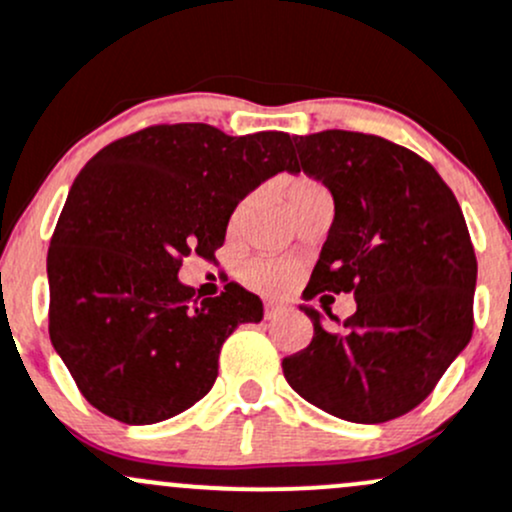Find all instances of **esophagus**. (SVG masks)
I'll list each match as a JSON object with an SVG mask.
<instances>
[{"label":"esophagus","mask_w":512,"mask_h":512,"mask_svg":"<svg viewBox=\"0 0 512 512\" xmlns=\"http://www.w3.org/2000/svg\"><path fill=\"white\" fill-rule=\"evenodd\" d=\"M287 311L289 309L284 304H277V301H267V304H265V319L272 321V319H277V316L287 314Z\"/></svg>","instance_id":"esophagus-1"}]
</instances>
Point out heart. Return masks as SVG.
I'll return each mask as SVG.
<instances>
[{
  "instance_id": "obj_1",
  "label": "heart",
  "mask_w": 512,
  "mask_h": 512,
  "mask_svg": "<svg viewBox=\"0 0 512 512\" xmlns=\"http://www.w3.org/2000/svg\"><path fill=\"white\" fill-rule=\"evenodd\" d=\"M319 184L306 176H299L292 184L287 186V196H297V193L306 191V188H316ZM297 265L289 260H274V257H260V260H252L250 265L245 267V279L255 289L265 294H282L297 282Z\"/></svg>"
}]
</instances>
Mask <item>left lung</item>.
<instances>
[{"instance_id": "left-lung-1", "label": "left lung", "mask_w": 512, "mask_h": 512, "mask_svg": "<svg viewBox=\"0 0 512 512\" xmlns=\"http://www.w3.org/2000/svg\"><path fill=\"white\" fill-rule=\"evenodd\" d=\"M294 144V171L319 179L336 206L304 299L353 292L358 309L326 331L301 306L314 338L282 360L284 378L348 422L402 417L471 341L478 265L464 213L429 161L383 137L326 129Z\"/></svg>"}]
</instances>
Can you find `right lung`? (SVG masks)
<instances>
[{
    "label": "right lung",
    "mask_w": 512,
    "mask_h": 512,
    "mask_svg": "<svg viewBox=\"0 0 512 512\" xmlns=\"http://www.w3.org/2000/svg\"><path fill=\"white\" fill-rule=\"evenodd\" d=\"M292 142L154 125L83 166L48 247V333L95 410L154 424L208 395L225 338L262 321V301L233 282L198 299L179 282L181 262L213 260L242 198L297 169Z\"/></svg>",
    "instance_id": "obj_1"
}]
</instances>
